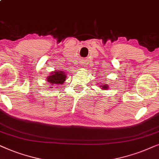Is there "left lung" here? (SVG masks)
I'll list each match as a JSON object with an SVG mask.
<instances>
[{"label": "left lung", "mask_w": 159, "mask_h": 159, "mask_svg": "<svg viewBox=\"0 0 159 159\" xmlns=\"http://www.w3.org/2000/svg\"><path fill=\"white\" fill-rule=\"evenodd\" d=\"M100 87H102V89H107L109 86L107 84H105V85H102V84H100Z\"/></svg>", "instance_id": "1"}]
</instances>
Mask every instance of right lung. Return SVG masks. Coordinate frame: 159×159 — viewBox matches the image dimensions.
<instances>
[{
	"label": "right lung",
	"instance_id": "1",
	"mask_svg": "<svg viewBox=\"0 0 159 159\" xmlns=\"http://www.w3.org/2000/svg\"><path fill=\"white\" fill-rule=\"evenodd\" d=\"M65 80H66V73L62 70L53 71L50 75L47 77V81L52 84V86L53 84H54L55 86L63 84Z\"/></svg>",
	"mask_w": 159,
	"mask_h": 159
}]
</instances>
